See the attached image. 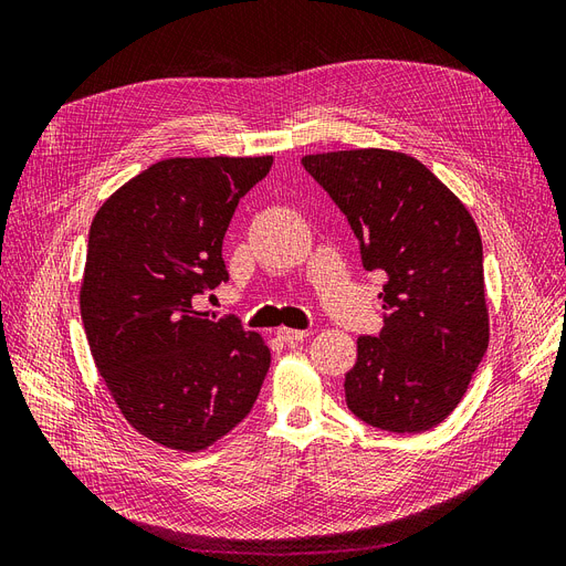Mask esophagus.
Listing matches in <instances>:
<instances>
[{"mask_svg": "<svg viewBox=\"0 0 566 566\" xmlns=\"http://www.w3.org/2000/svg\"><path fill=\"white\" fill-rule=\"evenodd\" d=\"M276 335H279V339L287 342V345H293V342H302V339H306V337H310V331H295V328H279V331H276Z\"/></svg>", "mask_w": 566, "mask_h": 566, "instance_id": "1", "label": "esophagus"}]
</instances>
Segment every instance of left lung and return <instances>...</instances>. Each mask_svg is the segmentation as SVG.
<instances>
[{"label":"left lung","instance_id":"left-lung-1","mask_svg":"<svg viewBox=\"0 0 566 566\" xmlns=\"http://www.w3.org/2000/svg\"><path fill=\"white\" fill-rule=\"evenodd\" d=\"M302 165L347 214L364 266L387 276L385 325L378 337L356 339L347 406L394 434L432 430L465 397L489 347L474 219L447 184L399 150L316 153Z\"/></svg>","mask_w":566,"mask_h":566}]
</instances>
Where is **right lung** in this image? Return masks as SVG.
<instances>
[{
	"label": "right lung",
	"mask_w": 566,
	"mask_h": 566,
	"mask_svg": "<svg viewBox=\"0 0 566 566\" xmlns=\"http://www.w3.org/2000/svg\"><path fill=\"white\" fill-rule=\"evenodd\" d=\"M273 156L169 158L101 205L90 229L80 312L119 413L158 447L198 453L241 422L271 354L260 333L193 310L229 279L221 243Z\"/></svg>",
	"instance_id": "add662e5"
}]
</instances>
